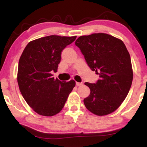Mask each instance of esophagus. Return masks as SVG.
Instances as JSON below:
<instances>
[{
	"mask_svg": "<svg viewBox=\"0 0 147 147\" xmlns=\"http://www.w3.org/2000/svg\"><path fill=\"white\" fill-rule=\"evenodd\" d=\"M83 83L82 82H76V85L77 86H82L83 85Z\"/></svg>",
	"mask_w": 147,
	"mask_h": 147,
	"instance_id": "esophagus-1",
	"label": "esophagus"
}]
</instances>
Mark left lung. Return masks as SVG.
<instances>
[{"instance_id":"1","label":"left lung","mask_w":147,"mask_h":147,"mask_svg":"<svg viewBox=\"0 0 147 147\" xmlns=\"http://www.w3.org/2000/svg\"><path fill=\"white\" fill-rule=\"evenodd\" d=\"M75 45L100 78L94 84L85 83L91 91L84 99L85 106L99 116L113 112L126 98L132 83L130 56L125 45L104 33L79 37Z\"/></svg>"}]
</instances>
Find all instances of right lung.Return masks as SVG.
<instances>
[{"label":"right lung","mask_w":147,"mask_h":147,"mask_svg":"<svg viewBox=\"0 0 147 147\" xmlns=\"http://www.w3.org/2000/svg\"><path fill=\"white\" fill-rule=\"evenodd\" d=\"M76 36H49L30 41L19 61L17 82L27 104L41 115L53 116L65 104L75 86L69 82L54 79L63 50L75 40Z\"/></svg>","instance_id":"add662e5"}]
</instances>
